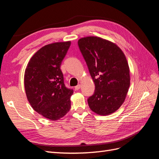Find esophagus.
Segmentation results:
<instances>
[{
    "instance_id": "1",
    "label": "esophagus",
    "mask_w": 159,
    "mask_h": 159,
    "mask_svg": "<svg viewBox=\"0 0 159 159\" xmlns=\"http://www.w3.org/2000/svg\"><path fill=\"white\" fill-rule=\"evenodd\" d=\"M80 88H81V85L79 84V85L75 86V90H78V89H80Z\"/></svg>"
}]
</instances>
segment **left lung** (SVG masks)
Returning <instances> with one entry per match:
<instances>
[{"label":"left lung","instance_id":"obj_1","mask_svg":"<svg viewBox=\"0 0 159 159\" xmlns=\"http://www.w3.org/2000/svg\"><path fill=\"white\" fill-rule=\"evenodd\" d=\"M78 44L95 86L88 99L89 108L100 115L115 112L123 103L130 85L125 56L114 43L97 36L80 38Z\"/></svg>","mask_w":159,"mask_h":159}]
</instances>
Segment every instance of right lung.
<instances>
[{
    "label": "right lung",
    "mask_w": 159,
    "mask_h": 159,
    "mask_svg": "<svg viewBox=\"0 0 159 159\" xmlns=\"http://www.w3.org/2000/svg\"><path fill=\"white\" fill-rule=\"evenodd\" d=\"M71 42H55L37 51L25 73V88L32 107L52 121L63 117L71 108L73 89L67 88L60 70Z\"/></svg>",
    "instance_id": "right-lung-1"
}]
</instances>
